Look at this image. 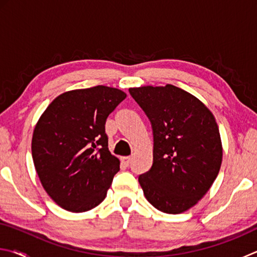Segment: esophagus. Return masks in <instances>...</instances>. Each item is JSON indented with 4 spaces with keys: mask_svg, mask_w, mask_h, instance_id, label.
Segmentation results:
<instances>
[{
    "mask_svg": "<svg viewBox=\"0 0 257 257\" xmlns=\"http://www.w3.org/2000/svg\"><path fill=\"white\" fill-rule=\"evenodd\" d=\"M121 161H122V163L124 165H129L130 164V161H132V158H130V156H124V158L121 159Z\"/></svg>",
    "mask_w": 257,
    "mask_h": 257,
    "instance_id": "34e87169",
    "label": "esophagus"
}]
</instances>
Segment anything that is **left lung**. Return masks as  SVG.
Listing matches in <instances>:
<instances>
[{"mask_svg":"<svg viewBox=\"0 0 257 257\" xmlns=\"http://www.w3.org/2000/svg\"><path fill=\"white\" fill-rule=\"evenodd\" d=\"M153 129V165L138 178L147 201L179 214L196 205L222 163L214 115L194 95L173 85L129 88Z\"/></svg>","mask_w":257,"mask_h":257,"instance_id":"1","label":"left lung"}]
</instances>
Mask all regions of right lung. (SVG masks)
I'll list each match as a JSON object with an SVG mask.
<instances>
[{"mask_svg":"<svg viewBox=\"0 0 257 257\" xmlns=\"http://www.w3.org/2000/svg\"><path fill=\"white\" fill-rule=\"evenodd\" d=\"M127 97L118 88L95 86L54 98L35 125L34 165L43 188L64 210L86 212L101 204L120 161L107 147L108 114Z\"/></svg>","mask_w":257,"mask_h":257,"instance_id":"1","label":"right lung"}]
</instances>
